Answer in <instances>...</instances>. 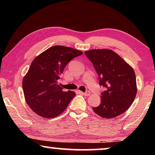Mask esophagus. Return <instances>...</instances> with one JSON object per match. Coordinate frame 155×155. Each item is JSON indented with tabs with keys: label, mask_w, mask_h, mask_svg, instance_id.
Here are the masks:
<instances>
[{
	"label": "esophagus",
	"mask_w": 155,
	"mask_h": 155,
	"mask_svg": "<svg viewBox=\"0 0 155 155\" xmlns=\"http://www.w3.org/2000/svg\"><path fill=\"white\" fill-rule=\"evenodd\" d=\"M81 94H83V95L85 96H89L90 95V92L89 91H85V92H83V91H81Z\"/></svg>",
	"instance_id": "34e87169"
}]
</instances>
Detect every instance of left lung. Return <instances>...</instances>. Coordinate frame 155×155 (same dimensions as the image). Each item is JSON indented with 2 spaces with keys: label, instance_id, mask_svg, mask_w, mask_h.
Returning <instances> with one entry per match:
<instances>
[{
  "label": "left lung",
  "instance_id": "1",
  "mask_svg": "<svg viewBox=\"0 0 155 155\" xmlns=\"http://www.w3.org/2000/svg\"><path fill=\"white\" fill-rule=\"evenodd\" d=\"M98 73L100 85L106 88L100 105L94 111L106 119L114 118L129 108L137 94L133 68L116 52L109 49L85 51Z\"/></svg>",
  "mask_w": 155,
  "mask_h": 155
}]
</instances>
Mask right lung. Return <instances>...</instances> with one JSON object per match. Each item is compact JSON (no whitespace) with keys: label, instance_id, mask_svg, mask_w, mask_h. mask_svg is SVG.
Segmentation results:
<instances>
[{"label":"right lung","instance_id":"add662e5","mask_svg":"<svg viewBox=\"0 0 155 155\" xmlns=\"http://www.w3.org/2000/svg\"><path fill=\"white\" fill-rule=\"evenodd\" d=\"M82 54L70 47L54 46L33 59L23 78L22 89L26 102L35 114L54 118L65 111L76 94L63 90L60 75L68 62Z\"/></svg>","mask_w":155,"mask_h":155}]
</instances>
